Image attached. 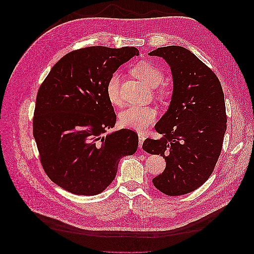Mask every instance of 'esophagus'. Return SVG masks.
<instances>
[{
    "label": "esophagus",
    "mask_w": 254,
    "mask_h": 254,
    "mask_svg": "<svg viewBox=\"0 0 254 254\" xmlns=\"http://www.w3.org/2000/svg\"><path fill=\"white\" fill-rule=\"evenodd\" d=\"M144 139H146V137H144V135H143L142 133H138V144H139V149L142 148V143H143Z\"/></svg>",
    "instance_id": "1"
}]
</instances>
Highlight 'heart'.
<instances>
[{"mask_svg": "<svg viewBox=\"0 0 254 254\" xmlns=\"http://www.w3.org/2000/svg\"><path fill=\"white\" fill-rule=\"evenodd\" d=\"M132 73L150 88L159 86L163 79V73L160 68L150 62L137 63L132 68ZM120 74L118 72H115L106 82V96L114 105H120L122 103L120 95ZM156 118L157 112L152 107L129 106L119 114V123L124 128L143 131L154 123Z\"/></svg>", "mask_w": 254, "mask_h": 254, "instance_id": "1", "label": "heart"}]
</instances>
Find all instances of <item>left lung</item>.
Returning <instances> with one entry per match:
<instances>
[{"mask_svg": "<svg viewBox=\"0 0 254 254\" xmlns=\"http://www.w3.org/2000/svg\"><path fill=\"white\" fill-rule=\"evenodd\" d=\"M149 56L170 65L174 87L170 106L155 125L162 137L147 138L142 149L166 161L154 186L170 196L186 194L206 182L220 156L227 121L224 94L214 72L186 48L158 47Z\"/></svg>", "mask_w": 254, "mask_h": 254, "instance_id": "8db88e82", "label": "left lung"}]
</instances>
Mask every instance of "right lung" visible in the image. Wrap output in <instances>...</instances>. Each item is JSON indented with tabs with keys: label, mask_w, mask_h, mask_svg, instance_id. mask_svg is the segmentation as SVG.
I'll return each mask as SVG.
<instances>
[{
	"label": "right lung",
	"mask_w": 254,
	"mask_h": 254,
	"mask_svg": "<svg viewBox=\"0 0 254 254\" xmlns=\"http://www.w3.org/2000/svg\"><path fill=\"white\" fill-rule=\"evenodd\" d=\"M135 47L91 46L64 56L39 88L33 134L46 175L77 195L101 193L116 178L138 136L130 129L103 135L117 116L105 87L118 68L138 56Z\"/></svg>",
	"instance_id": "right-lung-1"
}]
</instances>
